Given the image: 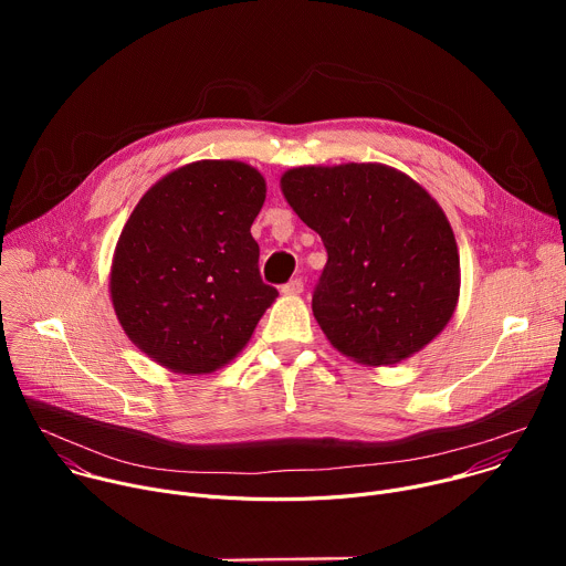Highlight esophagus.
<instances>
[{
	"mask_svg": "<svg viewBox=\"0 0 566 566\" xmlns=\"http://www.w3.org/2000/svg\"><path fill=\"white\" fill-rule=\"evenodd\" d=\"M302 291H304V282H302V277H295V280L286 282V284L282 286V293H284V295H300Z\"/></svg>",
	"mask_w": 566,
	"mask_h": 566,
	"instance_id": "esophagus-1",
	"label": "esophagus"
}]
</instances>
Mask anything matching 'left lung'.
<instances>
[{"mask_svg": "<svg viewBox=\"0 0 566 566\" xmlns=\"http://www.w3.org/2000/svg\"><path fill=\"white\" fill-rule=\"evenodd\" d=\"M284 199L327 249L313 315L363 365H391L434 340L459 300V251L441 206L380 164L293 168Z\"/></svg>", "mask_w": 566, "mask_h": 566, "instance_id": "8db88e82", "label": "left lung"}]
</instances>
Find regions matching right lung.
Segmentation results:
<instances>
[{
    "instance_id": "add662e5",
    "label": "right lung",
    "mask_w": 566,
    "mask_h": 566,
    "mask_svg": "<svg viewBox=\"0 0 566 566\" xmlns=\"http://www.w3.org/2000/svg\"><path fill=\"white\" fill-rule=\"evenodd\" d=\"M264 177L197 160L154 184L116 244L109 291L127 338L177 374H210L244 349L277 289L262 282L251 226Z\"/></svg>"
}]
</instances>
